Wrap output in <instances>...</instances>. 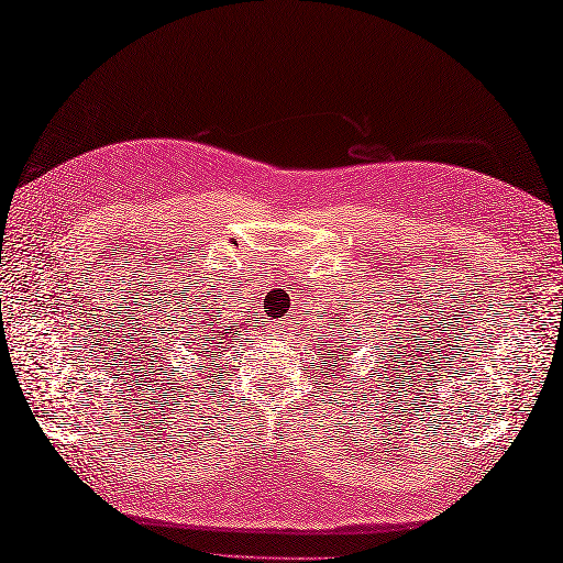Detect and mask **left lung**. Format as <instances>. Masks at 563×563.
Instances as JSON below:
<instances>
[{"instance_id": "8db88e82", "label": "left lung", "mask_w": 563, "mask_h": 563, "mask_svg": "<svg viewBox=\"0 0 563 563\" xmlns=\"http://www.w3.org/2000/svg\"><path fill=\"white\" fill-rule=\"evenodd\" d=\"M340 357H342V360H345V352H340ZM332 369H335V364H332Z\"/></svg>"}]
</instances>
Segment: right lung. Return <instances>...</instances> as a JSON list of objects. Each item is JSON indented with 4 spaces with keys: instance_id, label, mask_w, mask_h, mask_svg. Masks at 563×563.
<instances>
[{
    "instance_id": "add662e5",
    "label": "right lung",
    "mask_w": 563,
    "mask_h": 563,
    "mask_svg": "<svg viewBox=\"0 0 563 563\" xmlns=\"http://www.w3.org/2000/svg\"><path fill=\"white\" fill-rule=\"evenodd\" d=\"M216 320H221V318L209 313L203 320H199V323H191V327L198 328L197 331H191L190 328L187 330V332H191V340H197V342H191V345H189L191 357L209 360L211 352H216L218 347H223V345H233V340L240 335V332H243V330L247 332V328H250V318H243V320L228 318V323H216ZM187 323H189V320H187ZM191 366H197V364H191ZM177 369H179V366H177Z\"/></svg>"
}]
</instances>
